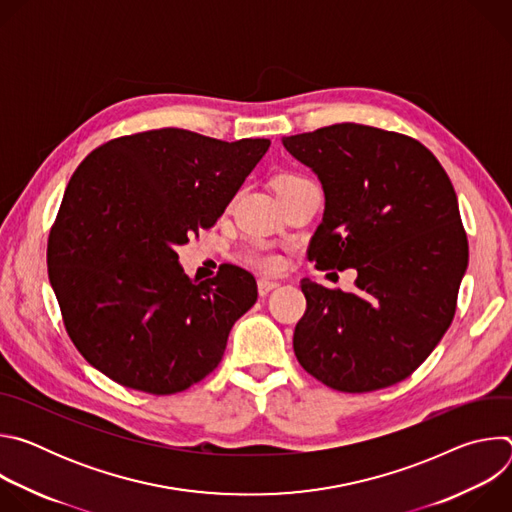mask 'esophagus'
<instances>
[{"label":"esophagus","instance_id":"34e87169","mask_svg":"<svg viewBox=\"0 0 512 512\" xmlns=\"http://www.w3.org/2000/svg\"><path fill=\"white\" fill-rule=\"evenodd\" d=\"M279 287V281H273V279H259L257 281V291H259V296L261 298H265V296H269L273 289H277Z\"/></svg>","mask_w":512,"mask_h":512}]
</instances>
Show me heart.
<instances>
[{
    "mask_svg": "<svg viewBox=\"0 0 512 512\" xmlns=\"http://www.w3.org/2000/svg\"><path fill=\"white\" fill-rule=\"evenodd\" d=\"M300 182H308L304 178H298V176H287L281 186H287V184H300ZM249 261L261 269H267V271H275L281 267V257L275 255L271 249H267L265 245H257L249 251Z\"/></svg>",
    "mask_w": 512,
    "mask_h": 512,
    "instance_id": "b5f03b06",
    "label": "heart"
}]
</instances>
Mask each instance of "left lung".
I'll list each match as a JSON object with an SVG mask.
<instances>
[{"label":"left lung","instance_id":"left-lung-1","mask_svg":"<svg viewBox=\"0 0 512 512\" xmlns=\"http://www.w3.org/2000/svg\"><path fill=\"white\" fill-rule=\"evenodd\" d=\"M324 190L308 257L356 269V291L302 281L294 332L302 367L344 393L407 379L450 328L468 267L454 186L417 139L358 123L281 137Z\"/></svg>","mask_w":512,"mask_h":512}]
</instances>
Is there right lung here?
I'll return each instance as SVG.
<instances>
[{"instance_id": "add662e5", "label": "right lung", "mask_w": 512, "mask_h": 512, "mask_svg": "<svg viewBox=\"0 0 512 512\" xmlns=\"http://www.w3.org/2000/svg\"><path fill=\"white\" fill-rule=\"evenodd\" d=\"M186 129L111 139L72 174L48 239L66 332L91 367L152 395L180 393L221 362L255 277L223 265L192 281L176 249L212 227L269 150Z\"/></svg>"}]
</instances>
